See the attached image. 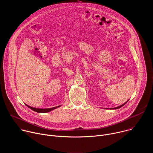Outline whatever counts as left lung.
Listing matches in <instances>:
<instances>
[{
    "mask_svg": "<svg viewBox=\"0 0 153 153\" xmlns=\"http://www.w3.org/2000/svg\"><path fill=\"white\" fill-rule=\"evenodd\" d=\"M126 103H125L124 104H123V105H120V106H118V107H116V108H113V109H117V108H120V107H122L123 105H124L125 104H126Z\"/></svg>",
    "mask_w": 153,
    "mask_h": 153,
    "instance_id": "1",
    "label": "left lung"
}]
</instances>
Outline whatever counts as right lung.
Wrapping results in <instances>:
<instances>
[{
	"mask_svg": "<svg viewBox=\"0 0 153 153\" xmlns=\"http://www.w3.org/2000/svg\"><path fill=\"white\" fill-rule=\"evenodd\" d=\"M28 108H30V109H31L32 110L36 111V112H37V113H48V112H50V111L54 110V109L56 108H58L60 106H56V107H53V108H44V109H42V108H33L31 106H30L27 105H26Z\"/></svg>",
	"mask_w": 153,
	"mask_h": 153,
	"instance_id": "add662e5",
	"label": "right lung"
}]
</instances>
